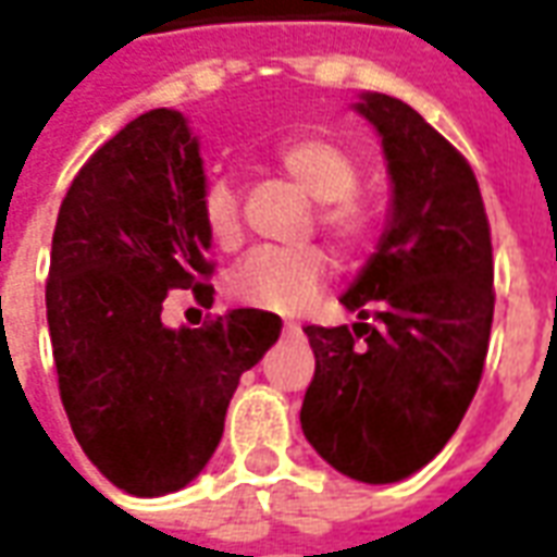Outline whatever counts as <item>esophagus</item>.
<instances>
[{
  "label": "esophagus",
  "mask_w": 557,
  "mask_h": 557,
  "mask_svg": "<svg viewBox=\"0 0 557 557\" xmlns=\"http://www.w3.org/2000/svg\"><path fill=\"white\" fill-rule=\"evenodd\" d=\"M285 333H299V326H297V323H287Z\"/></svg>",
  "instance_id": "esophagus-1"
}]
</instances>
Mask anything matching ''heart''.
Wrapping results in <instances>:
<instances>
[{"label":"heart","instance_id":"obj_1","mask_svg":"<svg viewBox=\"0 0 557 557\" xmlns=\"http://www.w3.org/2000/svg\"><path fill=\"white\" fill-rule=\"evenodd\" d=\"M275 168L318 203V224L342 246H357L372 231V207L357 195L360 168L345 146L326 137H297L278 146ZM203 231L224 251L239 246L243 219L239 195L231 180H212L200 203ZM326 275V255L321 248L299 251H255L231 275V297L260 309L302 311L321 290Z\"/></svg>","mask_w":557,"mask_h":557}]
</instances>
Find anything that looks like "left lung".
<instances>
[{
  "mask_svg": "<svg viewBox=\"0 0 557 557\" xmlns=\"http://www.w3.org/2000/svg\"><path fill=\"white\" fill-rule=\"evenodd\" d=\"M389 173L384 234L342 306L354 326H306L314 350L299 423L323 461L360 483H398L435 459L486 362L495 267L471 164L405 101L354 104Z\"/></svg>",
  "mask_w": 557,
  "mask_h": 557,
  "instance_id": "obj_1",
  "label": "left lung"
}]
</instances>
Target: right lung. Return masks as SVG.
I'll return each instance as SVG.
<instances>
[{"label": "right lung", "instance_id": "obj_1", "mask_svg": "<svg viewBox=\"0 0 557 557\" xmlns=\"http://www.w3.org/2000/svg\"><path fill=\"white\" fill-rule=\"evenodd\" d=\"M207 176L180 110H149L98 149L59 207L47 326L59 396L83 453L137 498L188 486L212 459L243 372L275 345L282 318L234 309L171 330V290L212 299Z\"/></svg>", "mask_w": 557, "mask_h": 557}]
</instances>
